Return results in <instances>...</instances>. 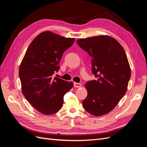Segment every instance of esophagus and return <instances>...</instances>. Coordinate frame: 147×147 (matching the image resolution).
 <instances>
[{
	"mask_svg": "<svg viewBox=\"0 0 147 147\" xmlns=\"http://www.w3.org/2000/svg\"><path fill=\"white\" fill-rule=\"evenodd\" d=\"M74 85L75 88H80L82 86V84L80 83H75V82L74 83Z\"/></svg>",
	"mask_w": 147,
	"mask_h": 147,
	"instance_id": "esophagus-1",
	"label": "esophagus"
}]
</instances>
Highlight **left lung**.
<instances>
[{"mask_svg":"<svg viewBox=\"0 0 147 147\" xmlns=\"http://www.w3.org/2000/svg\"><path fill=\"white\" fill-rule=\"evenodd\" d=\"M92 57V72L96 80L86 82L88 96L82 104L86 112L96 117L111 112L126 94L131 68L123 47L109 35L77 40Z\"/></svg>","mask_w":147,"mask_h":147,"instance_id":"8db88e82","label":"left lung"}]
</instances>
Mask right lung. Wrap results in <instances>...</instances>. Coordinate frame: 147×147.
<instances>
[{
  "mask_svg": "<svg viewBox=\"0 0 147 147\" xmlns=\"http://www.w3.org/2000/svg\"><path fill=\"white\" fill-rule=\"evenodd\" d=\"M74 38H65L51 31L38 34L30 43L19 69L21 90L26 99L42 114L56 113L72 82L54 77L59 69L63 53L73 45Z\"/></svg>",
  "mask_w": 147,
  "mask_h": 147,
  "instance_id": "1",
  "label": "right lung"
}]
</instances>
